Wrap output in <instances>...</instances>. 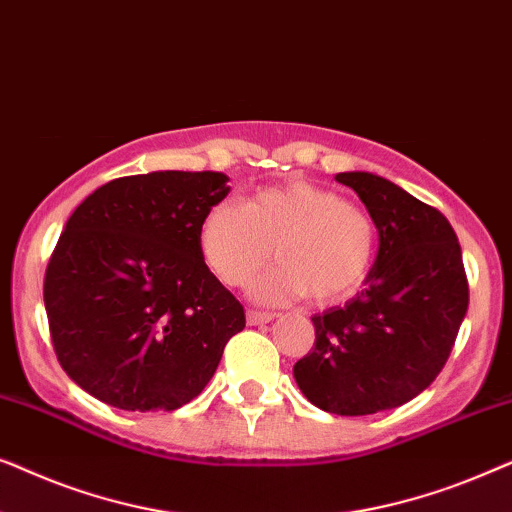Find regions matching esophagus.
I'll return each instance as SVG.
<instances>
[{
	"instance_id": "34e87169",
	"label": "esophagus",
	"mask_w": 512,
	"mask_h": 512,
	"mask_svg": "<svg viewBox=\"0 0 512 512\" xmlns=\"http://www.w3.org/2000/svg\"><path fill=\"white\" fill-rule=\"evenodd\" d=\"M275 312H258V310H249L247 312V324L249 326H258V324H268V321L275 319Z\"/></svg>"
}]
</instances>
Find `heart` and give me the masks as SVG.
<instances>
[{
	"mask_svg": "<svg viewBox=\"0 0 512 512\" xmlns=\"http://www.w3.org/2000/svg\"><path fill=\"white\" fill-rule=\"evenodd\" d=\"M207 268L228 286H244L275 254L277 265L251 293L286 303L310 293L335 303L366 282L377 254V223L361 202L312 181L261 188L240 205L209 207L198 228Z\"/></svg>",
	"mask_w": 512,
	"mask_h": 512,
	"instance_id": "heart-1",
	"label": "heart"
}]
</instances>
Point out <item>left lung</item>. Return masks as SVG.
<instances>
[{
	"label": "left lung",
	"mask_w": 512,
	"mask_h": 512,
	"mask_svg": "<svg viewBox=\"0 0 512 512\" xmlns=\"http://www.w3.org/2000/svg\"><path fill=\"white\" fill-rule=\"evenodd\" d=\"M380 233L366 289L314 314V347L293 377L317 408L342 417L398 408L436 380L468 310V279L450 221L370 172L335 174Z\"/></svg>",
	"instance_id": "left-lung-1"
}]
</instances>
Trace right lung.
Instances as JSON below:
<instances>
[{"mask_svg": "<svg viewBox=\"0 0 512 512\" xmlns=\"http://www.w3.org/2000/svg\"><path fill=\"white\" fill-rule=\"evenodd\" d=\"M221 172L109 181L69 216L44 277L60 366L90 396L132 412L193 401L240 333L244 307L209 272L198 228L230 188Z\"/></svg>", "mask_w": 512, "mask_h": 512, "instance_id": "obj_1", "label": "right lung"}]
</instances>
